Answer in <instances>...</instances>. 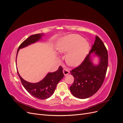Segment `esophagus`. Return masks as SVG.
<instances>
[{"mask_svg":"<svg viewBox=\"0 0 123 123\" xmlns=\"http://www.w3.org/2000/svg\"><path fill=\"white\" fill-rule=\"evenodd\" d=\"M63 73H64V75L66 76L70 73V71L67 69H64L63 70Z\"/></svg>","mask_w":123,"mask_h":123,"instance_id":"obj_1","label":"esophagus"}]
</instances>
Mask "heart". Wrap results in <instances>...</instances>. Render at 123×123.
Masks as SVG:
<instances>
[{"label":"heart","instance_id":"1","mask_svg":"<svg viewBox=\"0 0 123 123\" xmlns=\"http://www.w3.org/2000/svg\"><path fill=\"white\" fill-rule=\"evenodd\" d=\"M89 44L82 36L71 34L62 38L58 44V51L61 53H67L66 57L67 64L73 67L80 65L88 53Z\"/></svg>","mask_w":123,"mask_h":123}]
</instances>
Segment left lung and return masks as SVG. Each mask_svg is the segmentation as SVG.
<instances>
[{
	"mask_svg": "<svg viewBox=\"0 0 123 123\" xmlns=\"http://www.w3.org/2000/svg\"><path fill=\"white\" fill-rule=\"evenodd\" d=\"M95 53L100 57L99 64L95 66L91 61V54ZM108 55L105 44L98 36L91 50L81 64L71 71L74 82L70 90L75 97L85 99L94 95L101 87L106 76Z\"/></svg>",
	"mask_w": 123,
	"mask_h": 123,
	"instance_id": "left-lung-1",
	"label": "left lung"
}]
</instances>
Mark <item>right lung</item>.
<instances>
[{
  "label": "right lung",
  "instance_id": "obj_1",
  "mask_svg": "<svg viewBox=\"0 0 123 123\" xmlns=\"http://www.w3.org/2000/svg\"><path fill=\"white\" fill-rule=\"evenodd\" d=\"M43 35V34L32 35L24 40L18 47L16 56L20 49L37 42ZM17 72L21 82L26 90L31 95L39 99H45L50 98L53 94L59 81L64 76L62 66H59L56 71L48 73L42 80L37 83H31L25 81L20 76L18 70Z\"/></svg>",
  "mask_w": 123,
  "mask_h": 123
}]
</instances>
